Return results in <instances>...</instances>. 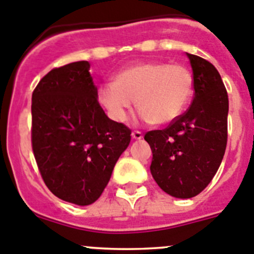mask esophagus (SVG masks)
<instances>
[{"mask_svg": "<svg viewBox=\"0 0 254 254\" xmlns=\"http://www.w3.org/2000/svg\"><path fill=\"white\" fill-rule=\"evenodd\" d=\"M131 136L134 139H138V140H139V139L143 138V132L139 131V130H134V131L131 132Z\"/></svg>", "mask_w": 254, "mask_h": 254, "instance_id": "obj_1", "label": "esophagus"}]
</instances>
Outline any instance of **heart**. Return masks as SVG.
I'll return each instance as SVG.
<instances>
[{
	"instance_id": "1",
	"label": "heart",
	"mask_w": 254,
	"mask_h": 254,
	"mask_svg": "<svg viewBox=\"0 0 254 254\" xmlns=\"http://www.w3.org/2000/svg\"><path fill=\"white\" fill-rule=\"evenodd\" d=\"M192 88V74L185 65L145 62L125 68L115 82L102 84L100 101L118 123L127 120L136 101L144 120L166 125L184 113Z\"/></svg>"
}]
</instances>
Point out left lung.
Returning a JSON list of instances; mask_svg holds the SVG:
<instances>
[{
	"instance_id": "8db88e82",
	"label": "left lung",
	"mask_w": 254,
	"mask_h": 254,
	"mask_svg": "<svg viewBox=\"0 0 254 254\" xmlns=\"http://www.w3.org/2000/svg\"><path fill=\"white\" fill-rule=\"evenodd\" d=\"M187 57L192 67V102L166 129L144 135L153 153L154 181L177 198L193 197L210 184L228 140L229 101L220 74L206 59Z\"/></svg>"
}]
</instances>
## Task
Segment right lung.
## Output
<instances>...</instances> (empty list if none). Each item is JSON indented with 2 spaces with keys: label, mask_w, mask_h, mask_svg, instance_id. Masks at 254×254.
Listing matches in <instances>:
<instances>
[{
  "label": "right lung",
  "mask_w": 254,
  "mask_h": 254,
  "mask_svg": "<svg viewBox=\"0 0 254 254\" xmlns=\"http://www.w3.org/2000/svg\"><path fill=\"white\" fill-rule=\"evenodd\" d=\"M131 130L107 118L87 61L47 73L31 99V145L48 189L62 200L90 205L101 196Z\"/></svg>",
  "instance_id": "right-lung-1"
}]
</instances>
